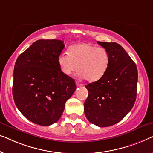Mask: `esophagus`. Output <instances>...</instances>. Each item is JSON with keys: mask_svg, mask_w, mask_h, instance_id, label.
<instances>
[{"mask_svg": "<svg viewBox=\"0 0 153 153\" xmlns=\"http://www.w3.org/2000/svg\"><path fill=\"white\" fill-rule=\"evenodd\" d=\"M76 85L77 87H81V86H82V85H83V84H81V83H79L78 82H76Z\"/></svg>", "mask_w": 153, "mask_h": 153, "instance_id": "34e87169", "label": "esophagus"}]
</instances>
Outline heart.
I'll return each instance as SVG.
<instances>
[{
	"label": "heart",
	"instance_id": "obj_1",
	"mask_svg": "<svg viewBox=\"0 0 153 153\" xmlns=\"http://www.w3.org/2000/svg\"><path fill=\"white\" fill-rule=\"evenodd\" d=\"M60 70L70 75L78 69L79 76L89 82L100 80L106 74L110 65V55L105 48L91 43H79L69 47L58 57Z\"/></svg>",
	"mask_w": 153,
	"mask_h": 153
}]
</instances>
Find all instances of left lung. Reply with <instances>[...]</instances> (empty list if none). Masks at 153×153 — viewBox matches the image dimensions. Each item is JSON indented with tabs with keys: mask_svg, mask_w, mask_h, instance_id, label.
I'll return each mask as SVG.
<instances>
[{
	"mask_svg": "<svg viewBox=\"0 0 153 153\" xmlns=\"http://www.w3.org/2000/svg\"><path fill=\"white\" fill-rule=\"evenodd\" d=\"M110 55V65L100 80L85 85L84 102L88 120L98 127H108L122 120L132 108L137 97V68L134 62L116 42H98Z\"/></svg>",
	"mask_w": 153,
	"mask_h": 153,
	"instance_id": "left-lung-1",
	"label": "left lung"
}]
</instances>
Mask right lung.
I'll use <instances>...</instances> for the list:
<instances>
[{
  "label": "right lung",
  "mask_w": 153,
  "mask_h": 153,
  "mask_svg": "<svg viewBox=\"0 0 153 153\" xmlns=\"http://www.w3.org/2000/svg\"><path fill=\"white\" fill-rule=\"evenodd\" d=\"M59 39H39L19 56L14 68L12 95L16 107L31 122L47 126L57 122L76 89L74 80L60 70Z\"/></svg>",
  "instance_id": "1"
}]
</instances>
